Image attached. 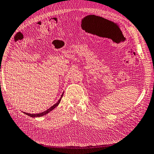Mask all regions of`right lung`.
Wrapping results in <instances>:
<instances>
[{
  "mask_svg": "<svg viewBox=\"0 0 154 154\" xmlns=\"http://www.w3.org/2000/svg\"><path fill=\"white\" fill-rule=\"evenodd\" d=\"M63 94L61 95V97H60V99H59V100L57 102V103L55 104V105H53V106H51L49 109H48L47 110H46V111H43V112H42V113H37V114H31V113H24L25 114H26V115H27V116H31V117H41V116H45V115H46V114H47L48 113H49L51 111H52L53 109H55V108L57 106V105H58L59 104V103L60 102H61V99H62V97H63Z\"/></svg>",
  "mask_w": 154,
  "mask_h": 154,
  "instance_id": "add662e5",
  "label": "right lung"
}]
</instances>
